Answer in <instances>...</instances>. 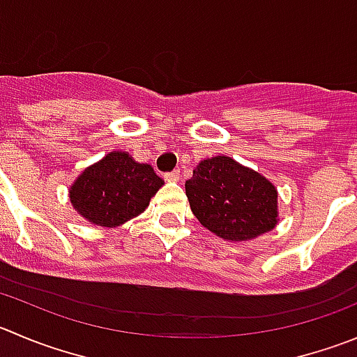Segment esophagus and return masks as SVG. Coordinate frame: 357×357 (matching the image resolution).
<instances>
[{
	"instance_id": "1",
	"label": "esophagus",
	"mask_w": 357,
	"mask_h": 357,
	"mask_svg": "<svg viewBox=\"0 0 357 357\" xmlns=\"http://www.w3.org/2000/svg\"><path fill=\"white\" fill-rule=\"evenodd\" d=\"M165 178L168 182H176L181 181V169H173V172L165 173Z\"/></svg>"
}]
</instances>
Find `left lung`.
Wrapping results in <instances>:
<instances>
[{"label": "left lung", "instance_id": "obj_1", "mask_svg": "<svg viewBox=\"0 0 357 357\" xmlns=\"http://www.w3.org/2000/svg\"><path fill=\"white\" fill-rule=\"evenodd\" d=\"M185 195L196 219L224 240L256 238L277 224V189L226 155L199 162Z\"/></svg>", "mask_w": 357, "mask_h": 357}]
</instances>
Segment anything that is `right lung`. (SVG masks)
Returning <instances> with one entry per match:
<instances>
[{"instance_id": "1", "label": "right lung", "mask_w": 357, "mask_h": 357, "mask_svg": "<svg viewBox=\"0 0 357 357\" xmlns=\"http://www.w3.org/2000/svg\"><path fill=\"white\" fill-rule=\"evenodd\" d=\"M162 184L151 165L112 152L77 178L70 199L89 222L115 227L144 212Z\"/></svg>"}]
</instances>
